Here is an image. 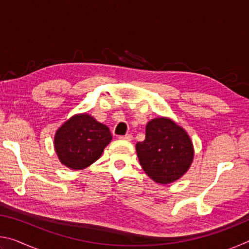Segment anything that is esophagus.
Segmentation results:
<instances>
[{"instance_id": "esophagus-1", "label": "esophagus", "mask_w": 249, "mask_h": 249, "mask_svg": "<svg viewBox=\"0 0 249 249\" xmlns=\"http://www.w3.org/2000/svg\"><path fill=\"white\" fill-rule=\"evenodd\" d=\"M120 140H123V141H132L133 140V136H132V134H126V135H124V136H120L119 137Z\"/></svg>"}]
</instances>
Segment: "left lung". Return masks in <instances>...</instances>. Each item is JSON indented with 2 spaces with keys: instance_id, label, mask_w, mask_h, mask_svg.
<instances>
[{
  "instance_id": "1",
  "label": "left lung",
  "mask_w": 249,
  "mask_h": 249,
  "mask_svg": "<svg viewBox=\"0 0 249 249\" xmlns=\"http://www.w3.org/2000/svg\"><path fill=\"white\" fill-rule=\"evenodd\" d=\"M136 151L147 176L161 184L181 178L195 156L187 132L168 117H158L147 123L145 141L137 142Z\"/></svg>"
}]
</instances>
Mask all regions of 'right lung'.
I'll list each match as a JSON object with an SVG mask.
<instances>
[{"mask_svg": "<svg viewBox=\"0 0 249 249\" xmlns=\"http://www.w3.org/2000/svg\"><path fill=\"white\" fill-rule=\"evenodd\" d=\"M111 141L107 126L83 113L70 117L58 128L53 145L62 165L81 170L96 161Z\"/></svg>", "mask_w": 249, "mask_h": 249, "instance_id": "add662e5", "label": "right lung"}]
</instances>
